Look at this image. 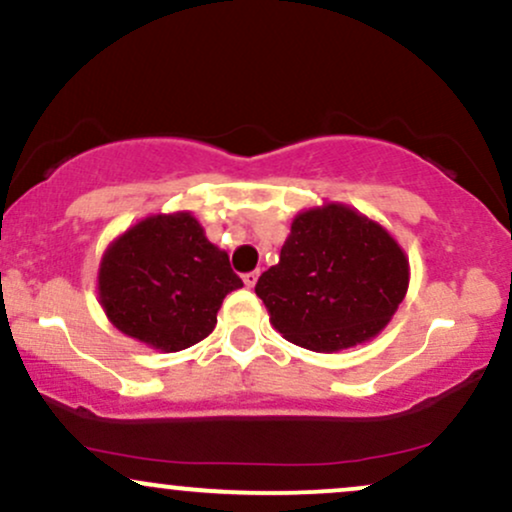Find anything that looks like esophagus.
I'll return each instance as SVG.
<instances>
[{"mask_svg":"<svg viewBox=\"0 0 512 512\" xmlns=\"http://www.w3.org/2000/svg\"><path fill=\"white\" fill-rule=\"evenodd\" d=\"M257 279H260V274H257V272H248V274H243V284L248 286V289H252V286L257 284Z\"/></svg>","mask_w":512,"mask_h":512,"instance_id":"34e87169","label":"esophagus"}]
</instances>
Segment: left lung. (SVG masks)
<instances>
[{"label": "left lung", "instance_id": "left-lung-1", "mask_svg": "<svg viewBox=\"0 0 512 512\" xmlns=\"http://www.w3.org/2000/svg\"><path fill=\"white\" fill-rule=\"evenodd\" d=\"M407 289L409 257L383 223L325 202L293 216L279 264L255 293L281 337L334 354L378 337Z\"/></svg>", "mask_w": 512, "mask_h": 512}]
</instances>
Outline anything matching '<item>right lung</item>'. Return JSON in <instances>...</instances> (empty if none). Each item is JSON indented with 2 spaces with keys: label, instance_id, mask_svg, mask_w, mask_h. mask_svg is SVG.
I'll use <instances>...</instances> for the list:
<instances>
[{
  "label": "right lung",
  "instance_id": "right-lung-1",
  "mask_svg": "<svg viewBox=\"0 0 512 512\" xmlns=\"http://www.w3.org/2000/svg\"><path fill=\"white\" fill-rule=\"evenodd\" d=\"M243 286L192 211L144 216L108 245L96 289L105 317L125 337L173 354L216 327L223 298Z\"/></svg>",
  "mask_w": 512,
  "mask_h": 512
}]
</instances>
